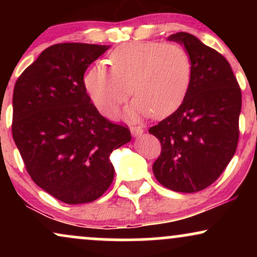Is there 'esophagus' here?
I'll return each mask as SVG.
<instances>
[{
	"mask_svg": "<svg viewBox=\"0 0 257 257\" xmlns=\"http://www.w3.org/2000/svg\"><path fill=\"white\" fill-rule=\"evenodd\" d=\"M131 133H132L133 137L138 138V137H140V135H143L144 129L141 128V126H132V128H131Z\"/></svg>",
	"mask_w": 257,
	"mask_h": 257,
	"instance_id": "obj_1",
	"label": "esophagus"
}]
</instances>
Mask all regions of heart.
Masks as SVG:
<instances>
[{
    "label": "heart",
    "instance_id": "1",
    "mask_svg": "<svg viewBox=\"0 0 257 257\" xmlns=\"http://www.w3.org/2000/svg\"><path fill=\"white\" fill-rule=\"evenodd\" d=\"M111 70L95 65L84 76V87L96 108L111 117L131 93L135 95L124 117L139 120L151 114L169 116L184 101L192 61L178 43L134 42L114 49L108 58Z\"/></svg>",
    "mask_w": 257,
    "mask_h": 257
}]
</instances>
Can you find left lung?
<instances>
[{
  "mask_svg": "<svg viewBox=\"0 0 257 257\" xmlns=\"http://www.w3.org/2000/svg\"><path fill=\"white\" fill-rule=\"evenodd\" d=\"M168 41L188 52L192 78L178 110L150 128L162 145L152 170L164 187L193 193L213 184L234 156L241 93L219 52L187 32L170 35Z\"/></svg>",
  "mask_w": 257,
  "mask_h": 257,
  "instance_id": "obj_1",
  "label": "left lung"
}]
</instances>
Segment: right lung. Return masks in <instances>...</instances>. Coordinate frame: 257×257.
Listing matches in <instances>:
<instances>
[{
	"label": "right lung",
	"mask_w": 257,
	"mask_h": 257,
	"mask_svg": "<svg viewBox=\"0 0 257 257\" xmlns=\"http://www.w3.org/2000/svg\"><path fill=\"white\" fill-rule=\"evenodd\" d=\"M110 46L59 43L38 55L13 91L14 143L38 187L66 204L98 199L110 187L112 151L132 139L90 102L83 76Z\"/></svg>",
	"instance_id": "add662e5"
}]
</instances>
